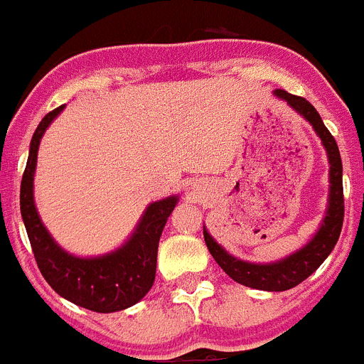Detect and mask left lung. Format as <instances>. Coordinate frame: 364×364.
<instances>
[{"instance_id": "left-lung-1", "label": "left lung", "mask_w": 364, "mask_h": 364, "mask_svg": "<svg viewBox=\"0 0 364 364\" xmlns=\"http://www.w3.org/2000/svg\"><path fill=\"white\" fill-rule=\"evenodd\" d=\"M273 95L284 100L297 114H301L308 124L314 127L315 134L319 136L324 151L328 156V204L324 217L321 220V226L317 228L311 239L299 250H295L290 255L282 257L273 262H250L239 257H233L226 252L217 240L210 235V231L204 226V240L205 246L217 260L224 272L230 275L233 281L239 284L255 288V290L264 291H284L301 284L304 279H308L315 269L323 264L326 257L332 253L339 240L341 228H343V217H345V198H343V162H341L339 147L336 140L323 124V118L315 111L314 105L308 100L301 96H294L290 92L275 89Z\"/></svg>"}]
</instances>
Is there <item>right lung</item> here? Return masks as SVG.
I'll return each mask as SVG.
<instances>
[{"label": "right lung", "mask_w": 364, "mask_h": 364, "mask_svg": "<svg viewBox=\"0 0 364 364\" xmlns=\"http://www.w3.org/2000/svg\"><path fill=\"white\" fill-rule=\"evenodd\" d=\"M65 109L60 105L45 114L32 134L28 160L21 178L19 208L34 259L49 286L67 301L98 314H112L146 297L156 275L159 240L167 218L178 204V195L151 202L136 228L122 246L96 257H80L63 250L41 222L34 202V173L45 131Z\"/></svg>", "instance_id": "right-lung-1"}]
</instances>
